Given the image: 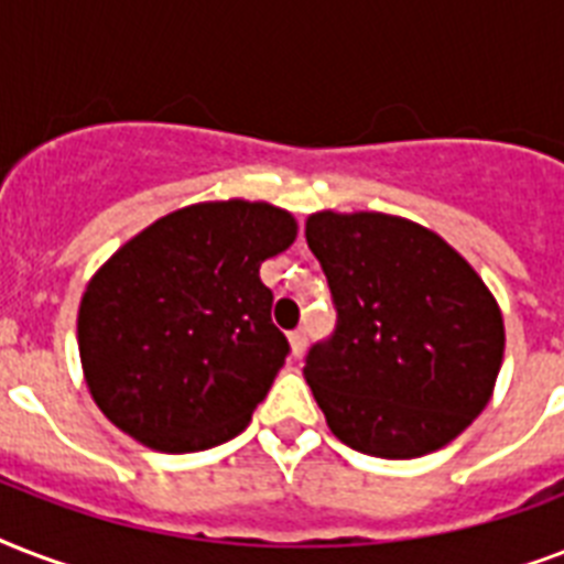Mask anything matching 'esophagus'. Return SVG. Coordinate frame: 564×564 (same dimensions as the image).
Returning <instances> with one entry per match:
<instances>
[{
	"label": "esophagus",
	"mask_w": 564,
	"mask_h": 564,
	"mask_svg": "<svg viewBox=\"0 0 564 564\" xmlns=\"http://www.w3.org/2000/svg\"><path fill=\"white\" fill-rule=\"evenodd\" d=\"M290 345H292V357H301V354L307 351V334H304V330H292Z\"/></svg>",
	"instance_id": "obj_1"
}]
</instances>
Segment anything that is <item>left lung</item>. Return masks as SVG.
<instances>
[{"label": "left lung", "mask_w": 564, "mask_h": 564, "mask_svg": "<svg viewBox=\"0 0 564 564\" xmlns=\"http://www.w3.org/2000/svg\"><path fill=\"white\" fill-rule=\"evenodd\" d=\"M307 246L336 327L304 377L334 436L383 459L459 436L503 360V316L480 274L433 230L386 213H313Z\"/></svg>", "instance_id": "1"}]
</instances>
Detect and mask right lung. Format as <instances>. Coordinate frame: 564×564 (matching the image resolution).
Returning a JSON list of instances; mask_svg holds the SVG:
<instances>
[{
	"mask_svg": "<svg viewBox=\"0 0 564 564\" xmlns=\"http://www.w3.org/2000/svg\"><path fill=\"white\" fill-rule=\"evenodd\" d=\"M295 239L263 202H207L163 216L87 283L78 351L93 401L163 454L246 430L290 354L260 263Z\"/></svg>",
	"mask_w": 564,
	"mask_h": 564,
	"instance_id": "add662e5",
	"label": "right lung"
}]
</instances>
